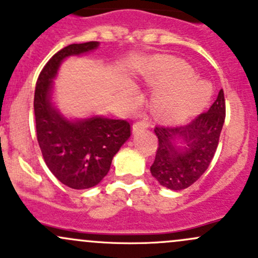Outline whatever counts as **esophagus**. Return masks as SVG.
Masks as SVG:
<instances>
[{"instance_id": "1", "label": "esophagus", "mask_w": 258, "mask_h": 258, "mask_svg": "<svg viewBox=\"0 0 258 258\" xmlns=\"http://www.w3.org/2000/svg\"><path fill=\"white\" fill-rule=\"evenodd\" d=\"M150 126V122L146 121V120H142V121H137L135 122L134 126H132V132L134 134H137V132L142 131V130L147 128V127Z\"/></svg>"}]
</instances>
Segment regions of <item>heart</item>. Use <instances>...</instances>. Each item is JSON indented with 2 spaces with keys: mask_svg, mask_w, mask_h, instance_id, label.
Wrapping results in <instances>:
<instances>
[{
  "mask_svg": "<svg viewBox=\"0 0 258 258\" xmlns=\"http://www.w3.org/2000/svg\"><path fill=\"white\" fill-rule=\"evenodd\" d=\"M148 79L156 85H169L154 101V110L164 118L186 117L204 106L211 96V86L194 78L193 68L177 58L156 61Z\"/></svg>",
  "mask_w": 258,
  "mask_h": 258,
  "instance_id": "1",
  "label": "heart"
}]
</instances>
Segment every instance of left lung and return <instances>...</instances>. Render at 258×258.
<instances>
[{"instance_id":"left-lung-1","label":"left lung","mask_w":258,"mask_h":258,"mask_svg":"<svg viewBox=\"0 0 258 258\" xmlns=\"http://www.w3.org/2000/svg\"><path fill=\"white\" fill-rule=\"evenodd\" d=\"M225 116V96L221 89L210 108L189 123L156 126L158 147L151 173L161 185L181 190L204 174L218 148ZM177 139H183L186 147L177 146Z\"/></svg>"}]
</instances>
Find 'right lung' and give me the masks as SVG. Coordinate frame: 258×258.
Returning a JSON list of instances; mask_svg holds the SVG:
<instances>
[{
	"instance_id": "right-lung-1",
	"label": "right lung",
	"mask_w": 258,
	"mask_h": 258,
	"mask_svg": "<svg viewBox=\"0 0 258 258\" xmlns=\"http://www.w3.org/2000/svg\"><path fill=\"white\" fill-rule=\"evenodd\" d=\"M99 42L70 44L54 54L38 77L34 93L37 140L54 177L72 189H88L104 179L113 156L131 136L126 120L95 116L68 121L50 102L53 80L67 56L96 49Z\"/></svg>"
}]
</instances>
